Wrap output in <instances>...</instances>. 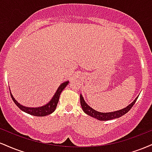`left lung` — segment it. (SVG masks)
<instances>
[{
  "label": "left lung",
  "mask_w": 152,
  "mask_h": 152,
  "mask_svg": "<svg viewBox=\"0 0 152 152\" xmlns=\"http://www.w3.org/2000/svg\"><path fill=\"white\" fill-rule=\"evenodd\" d=\"M138 97L139 96H137V98L134 99V102H132L129 105L127 106L126 107L124 108V109H121L116 111H112V112L106 113L99 112V111H96V110L92 109L91 107H90V106L86 104V102L84 101V99H83V96H82L81 94H80V102H81V106L83 111H84L86 114H88V116H91V117L97 118V119L100 120V121H108V120H111L116 118H119L123 116V115L126 114V113L132 109V106H133L134 104H135V102H137V99H138Z\"/></svg>",
  "instance_id": "left-lung-1"
}]
</instances>
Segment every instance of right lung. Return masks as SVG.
I'll use <instances>...</instances> for the list:
<instances>
[{"instance_id": "1", "label": "right lung", "mask_w": 152, "mask_h": 152, "mask_svg": "<svg viewBox=\"0 0 152 152\" xmlns=\"http://www.w3.org/2000/svg\"><path fill=\"white\" fill-rule=\"evenodd\" d=\"M69 83V81H65L64 83H62L59 86L58 89L56 90L55 94L53 95V96L52 97V99H50V102L47 103L46 104H45L44 106H40V107H28V106H23L20 103H18L15 100L13 96L12 95L11 92L10 93V95H11V98L13 99V101L14 103L16 104V106L20 109L22 110L24 112L27 113V114H29L31 115H33V116H47V115H49L53 112L55 111L56 109L57 104L58 103L59 97H60L61 93L62 92V91L66 88V86H67L68 83Z\"/></svg>"}]
</instances>
